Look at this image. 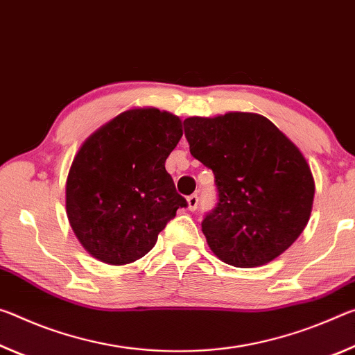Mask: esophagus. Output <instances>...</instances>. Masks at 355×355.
I'll return each mask as SVG.
<instances>
[{
    "label": "esophagus",
    "instance_id": "34e87169",
    "mask_svg": "<svg viewBox=\"0 0 355 355\" xmlns=\"http://www.w3.org/2000/svg\"><path fill=\"white\" fill-rule=\"evenodd\" d=\"M187 205H189L190 211H195V209L198 207V196H196L195 193L187 196Z\"/></svg>",
    "mask_w": 355,
    "mask_h": 355
}]
</instances>
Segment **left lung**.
<instances>
[{
	"instance_id": "8db88e82",
	"label": "left lung",
	"mask_w": 355,
	"mask_h": 355,
	"mask_svg": "<svg viewBox=\"0 0 355 355\" xmlns=\"http://www.w3.org/2000/svg\"><path fill=\"white\" fill-rule=\"evenodd\" d=\"M190 154L216 176L218 202L202 220L207 245L234 267L264 266L310 220L315 179L299 148L257 113L184 121Z\"/></svg>"
}]
</instances>
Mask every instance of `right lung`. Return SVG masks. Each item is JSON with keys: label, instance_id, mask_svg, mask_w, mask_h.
<instances>
[{"label": "right lung", "instance_id": "obj_1", "mask_svg": "<svg viewBox=\"0 0 355 355\" xmlns=\"http://www.w3.org/2000/svg\"><path fill=\"white\" fill-rule=\"evenodd\" d=\"M182 121L157 108H133L81 144L69 170V223L91 257L130 264L153 250L159 232L187 206L165 170Z\"/></svg>", "mask_w": 355, "mask_h": 355}]
</instances>
